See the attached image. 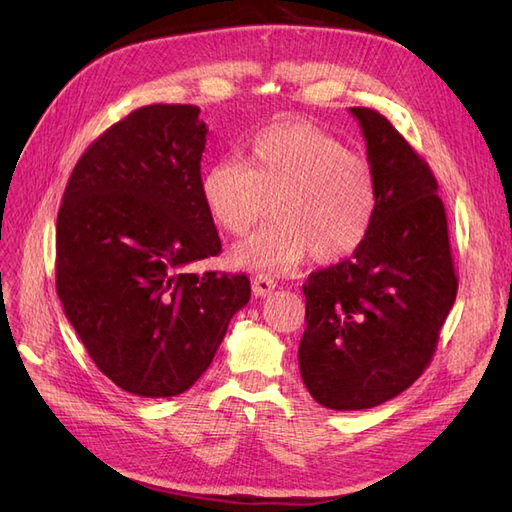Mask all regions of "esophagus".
<instances>
[{
    "mask_svg": "<svg viewBox=\"0 0 512 512\" xmlns=\"http://www.w3.org/2000/svg\"><path fill=\"white\" fill-rule=\"evenodd\" d=\"M252 290H254L256 297H269V294L275 290V280L267 273H260V275L254 277Z\"/></svg>",
    "mask_w": 512,
    "mask_h": 512,
    "instance_id": "34e87169",
    "label": "esophagus"
}]
</instances>
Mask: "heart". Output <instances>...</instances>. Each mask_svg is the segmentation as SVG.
<instances>
[{
    "instance_id": "b5f03b06",
    "label": "heart",
    "mask_w": 512,
    "mask_h": 512,
    "mask_svg": "<svg viewBox=\"0 0 512 512\" xmlns=\"http://www.w3.org/2000/svg\"><path fill=\"white\" fill-rule=\"evenodd\" d=\"M211 220L243 237L232 260L256 271H290L312 254L320 265L359 250L378 213L371 164L335 136L305 121H280L258 132L245 162L222 158L200 179Z\"/></svg>"
}]
</instances>
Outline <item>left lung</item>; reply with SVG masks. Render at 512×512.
I'll return each instance as SVG.
<instances>
[{
    "instance_id": "8db88e82",
    "label": "left lung",
    "mask_w": 512,
    "mask_h": 512,
    "mask_svg": "<svg viewBox=\"0 0 512 512\" xmlns=\"http://www.w3.org/2000/svg\"><path fill=\"white\" fill-rule=\"evenodd\" d=\"M378 213L350 258L307 277L301 378L320 406L365 410L423 374L457 297L446 211L427 162L378 111L354 106Z\"/></svg>"
}]
</instances>
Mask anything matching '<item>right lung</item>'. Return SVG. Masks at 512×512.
I'll return each instance as SVG.
<instances>
[{
  "label": "right lung",
  "instance_id": "obj_1",
  "mask_svg": "<svg viewBox=\"0 0 512 512\" xmlns=\"http://www.w3.org/2000/svg\"><path fill=\"white\" fill-rule=\"evenodd\" d=\"M192 104H149L76 162L57 215V294L119 389L175 397L205 374L250 301L243 273H188L222 243L200 194L207 126Z\"/></svg>",
  "mask_w": 512,
  "mask_h": 512
}]
</instances>
